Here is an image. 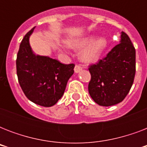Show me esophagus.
I'll return each instance as SVG.
<instances>
[{
    "mask_svg": "<svg viewBox=\"0 0 147 147\" xmlns=\"http://www.w3.org/2000/svg\"><path fill=\"white\" fill-rule=\"evenodd\" d=\"M82 68L80 65H76V66H75V69H74V71H75L76 73H78L79 71H82Z\"/></svg>",
    "mask_w": 147,
    "mask_h": 147,
    "instance_id": "esophagus-1",
    "label": "esophagus"
}]
</instances>
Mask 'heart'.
<instances>
[{"instance_id":"obj_1","label":"heart","mask_w":147,"mask_h":147,"mask_svg":"<svg viewBox=\"0 0 147 147\" xmlns=\"http://www.w3.org/2000/svg\"><path fill=\"white\" fill-rule=\"evenodd\" d=\"M94 37L91 36L78 40H69L67 45L73 49H82L88 45L81 53L80 58L84 62L92 63L99 59L107 46V40L105 37L98 38L94 41Z\"/></svg>"}]
</instances>
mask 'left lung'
I'll return each mask as SVG.
<instances>
[{
  "label": "left lung",
  "instance_id": "8db88e82",
  "mask_svg": "<svg viewBox=\"0 0 147 147\" xmlns=\"http://www.w3.org/2000/svg\"><path fill=\"white\" fill-rule=\"evenodd\" d=\"M88 92L100 106L121 102L129 93L136 72V51L130 38L121 32L120 43L97 64L89 67Z\"/></svg>",
  "mask_w": 147,
  "mask_h": 147
}]
</instances>
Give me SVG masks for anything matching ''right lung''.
Listing matches in <instances>:
<instances>
[{"mask_svg": "<svg viewBox=\"0 0 147 147\" xmlns=\"http://www.w3.org/2000/svg\"><path fill=\"white\" fill-rule=\"evenodd\" d=\"M34 29L26 33L20 45L16 61L17 77L29 100L42 107H51L64 94L75 65L62 64L49 56L36 55L30 45Z\"/></svg>", "mask_w": 147, "mask_h": 147, "instance_id": "obj_1", "label": "right lung"}]
</instances>
